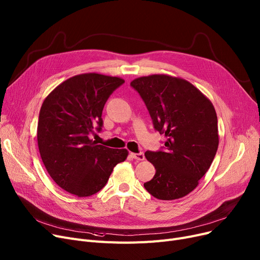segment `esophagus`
Wrapping results in <instances>:
<instances>
[{"label": "esophagus", "instance_id": "esophagus-1", "mask_svg": "<svg viewBox=\"0 0 260 260\" xmlns=\"http://www.w3.org/2000/svg\"><path fill=\"white\" fill-rule=\"evenodd\" d=\"M131 156H132L135 160H138V161L144 160V154H143V153H132Z\"/></svg>", "mask_w": 260, "mask_h": 260}]
</instances>
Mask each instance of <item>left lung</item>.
I'll use <instances>...</instances> for the list:
<instances>
[{
	"instance_id": "obj_1",
	"label": "left lung",
	"mask_w": 260,
	"mask_h": 260,
	"mask_svg": "<svg viewBox=\"0 0 260 260\" xmlns=\"http://www.w3.org/2000/svg\"><path fill=\"white\" fill-rule=\"evenodd\" d=\"M139 92L156 131L165 134V151L145 152L156 174L144 183L157 199H179L196 188L216 155L218 136L214 105L188 81L151 75L131 82Z\"/></svg>"
}]
</instances>
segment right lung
I'll use <instances>...</instances> for the list:
<instances>
[{"mask_svg":"<svg viewBox=\"0 0 260 260\" xmlns=\"http://www.w3.org/2000/svg\"><path fill=\"white\" fill-rule=\"evenodd\" d=\"M124 83L119 77L88 73L65 80L45 98L38 122L41 158L60 187L78 197L98 193L114 168L128 155L125 148H109L89 139L101 131L103 107Z\"/></svg>","mask_w":260,"mask_h":260,"instance_id":"1","label":"right lung"}]
</instances>
